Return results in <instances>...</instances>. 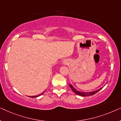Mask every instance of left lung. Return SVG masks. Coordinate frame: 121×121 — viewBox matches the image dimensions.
Returning <instances> with one entry per match:
<instances>
[{"mask_svg":"<svg viewBox=\"0 0 121 121\" xmlns=\"http://www.w3.org/2000/svg\"><path fill=\"white\" fill-rule=\"evenodd\" d=\"M69 86H70V88L72 89V90L73 91V92H74V93H75L76 94H77V95H78L82 96H88L93 95H94V94H95L96 93H97V92L99 91H100L101 89L102 88V87H101V88L99 89V90L94 91H92V92H82V91H80L76 90V89L74 88V87L72 85H70V84H69Z\"/></svg>","mask_w":121,"mask_h":121,"instance_id":"left-lung-1","label":"left lung"}]
</instances>
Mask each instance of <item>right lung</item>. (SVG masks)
Instances as JSON below:
<instances>
[{
    "label": "right lung",
    "instance_id": "right-lung-1",
    "mask_svg": "<svg viewBox=\"0 0 121 121\" xmlns=\"http://www.w3.org/2000/svg\"><path fill=\"white\" fill-rule=\"evenodd\" d=\"M44 92H43V93L40 94V95H37V96H30V97H32V98H34V97H38V96H39L42 95V94H44Z\"/></svg>",
    "mask_w": 121,
    "mask_h": 121
}]
</instances>
